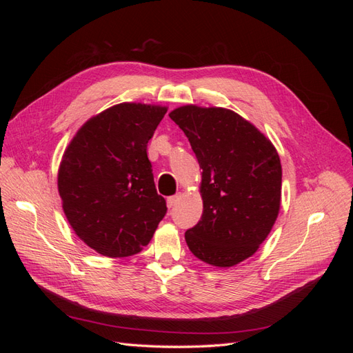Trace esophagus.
Here are the masks:
<instances>
[{
    "mask_svg": "<svg viewBox=\"0 0 353 353\" xmlns=\"http://www.w3.org/2000/svg\"><path fill=\"white\" fill-rule=\"evenodd\" d=\"M179 199H181V196L179 194H176V196H170L169 199H168V208L169 209H172L176 203L179 201Z\"/></svg>",
    "mask_w": 353,
    "mask_h": 353,
    "instance_id": "1",
    "label": "esophagus"
}]
</instances>
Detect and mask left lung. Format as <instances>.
Masks as SVG:
<instances>
[{
  "mask_svg": "<svg viewBox=\"0 0 353 353\" xmlns=\"http://www.w3.org/2000/svg\"><path fill=\"white\" fill-rule=\"evenodd\" d=\"M187 135L201 172L203 215L187 230L196 258L234 266L259 249L281 205V163L272 143L236 112L183 105L169 113Z\"/></svg>",
  "mask_w": 353,
  "mask_h": 353,
  "instance_id": "8db88e82",
  "label": "left lung"
}]
</instances>
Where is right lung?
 <instances>
[{
    "instance_id": "right-lung-1",
    "label": "right lung",
    "mask_w": 353,
    "mask_h": 353,
    "mask_svg": "<svg viewBox=\"0 0 353 353\" xmlns=\"http://www.w3.org/2000/svg\"><path fill=\"white\" fill-rule=\"evenodd\" d=\"M166 112L163 105L116 104L85 122L63 154V210L74 234L103 256L141 252L168 210L147 157Z\"/></svg>"
}]
</instances>
